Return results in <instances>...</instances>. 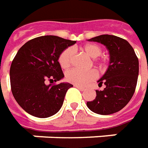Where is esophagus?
Wrapping results in <instances>:
<instances>
[{
	"mask_svg": "<svg viewBox=\"0 0 148 148\" xmlns=\"http://www.w3.org/2000/svg\"><path fill=\"white\" fill-rule=\"evenodd\" d=\"M74 87L77 88H79V89L81 90V91H84V90H85V88H84V87H81V86H79V85H74Z\"/></svg>",
	"mask_w": 148,
	"mask_h": 148,
	"instance_id": "1",
	"label": "esophagus"
}]
</instances>
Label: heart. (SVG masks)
<instances>
[{
  "label": "heart",
  "instance_id": "heart-1",
  "mask_svg": "<svg viewBox=\"0 0 148 148\" xmlns=\"http://www.w3.org/2000/svg\"><path fill=\"white\" fill-rule=\"evenodd\" d=\"M83 51L91 58H97L101 53V48L96 44H87L84 46ZM74 56V50L72 48H66L64 50L59 57V63L63 69H67L72 63ZM97 78V73L94 70H79L70 69L65 74L66 80L71 84L76 85H85L87 83Z\"/></svg>",
  "mask_w": 148,
  "mask_h": 148
}]
</instances>
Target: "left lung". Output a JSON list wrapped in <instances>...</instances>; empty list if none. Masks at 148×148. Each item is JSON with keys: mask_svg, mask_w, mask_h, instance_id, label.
<instances>
[{"mask_svg": "<svg viewBox=\"0 0 148 148\" xmlns=\"http://www.w3.org/2000/svg\"><path fill=\"white\" fill-rule=\"evenodd\" d=\"M104 45L108 50L110 61L98 86L105 84L102 91L96 90V98L88 101L92 112L110 115L123 109L134 93L138 76V59L134 48L126 40L114 35H100L89 39Z\"/></svg>", "mask_w": 148, "mask_h": 148, "instance_id": "1", "label": "left lung"}]
</instances>
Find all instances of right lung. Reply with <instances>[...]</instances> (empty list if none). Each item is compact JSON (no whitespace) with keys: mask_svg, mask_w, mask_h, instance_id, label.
<instances>
[{"mask_svg":"<svg viewBox=\"0 0 148 148\" xmlns=\"http://www.w3.org/2000/svg\"><path fill=\"white\" fill-rule=\"evenodd\" d=\"M75 41L47 35L27 42L18 51L10 69L14 99L27 113L47 118L61 108L69 83L46 84L64 78L58 60L61 52Z\"/></svg>","mask_w":148,"mask_h":148,"instance_id":"add662e5","label":"right lung"}]
</instances>
